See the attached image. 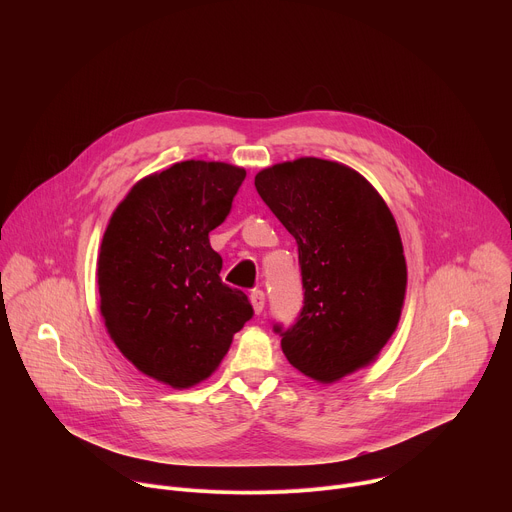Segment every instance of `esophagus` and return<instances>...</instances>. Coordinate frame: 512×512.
I'll use <instances>...</instances> for the list:
<instances>
[{
    "mask_svg": "<svg viewBox=\"0 0 512 512\" xmlns=\"http://www.w3.org/2000/svg\"><path fill=\"white\" fill-rule=\"evenodd\" d=\"M251 304H253V310L255 314H261L263 308H265V294L261 289H253L251 291Z\"/></svg>",
    "mask_w": 512,
    "mask_h": 512,
    "instance_id": "34e87169",
    "label": "esophagus"
}]
</instances>
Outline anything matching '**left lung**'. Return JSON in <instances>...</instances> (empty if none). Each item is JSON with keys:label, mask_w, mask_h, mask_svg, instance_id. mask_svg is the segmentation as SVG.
Instances as JSON below:
<instances>
[{"label": "left lung", "mask_w": 512, "mask_h": 512, "mask_svg": "<svg viewBox=\"0 0 512 512\" xmlns=\"http://www.w3.org/2000/svg\"><path fill=\"white\" fill-rule=\"evenodd\" d=\"M255 188L294 235L304 308L281 350L306 377L334 383L367 367L395 332L407 265L395 218L352 168L320 158L275 164Z\"/></svg>", "instance_id": "left-lung-1"}]
</instances>
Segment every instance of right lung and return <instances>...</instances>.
<instances>
[{"instance_id":"add662e5","label":"right lung","mask_w":512,"mask_h":512,"mask_svg":"<svg viewBox=\"0 0 512 512\" xmlns=\"http://www.w3.org/2000/svg\"><path fill=\"white\" fill-rule=\"evenodd\" d=\"M245 176L225 162H178L139 180L103 235L107 332L143 375L174 389L208 379L253 318L249 298L223 283V259L208 241Z\"/></svg>"}]
</instances>
